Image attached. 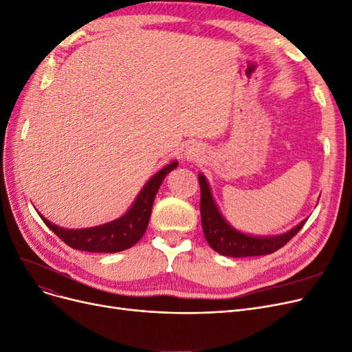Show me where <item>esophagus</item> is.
I'll list each match as a JSON object with an SVG mask.
<instances>
[{"label":"esophagus","instance_id":"34e87169","mask_svg":"<svg viewBox=\"0 0 352 352\" xmlns=\"http://www.w3.org/2000/svg\"><path fill=\"white\" fill-rule=\"evenodd\" d=\"M204 153L203 148L200 145H197V143H192V145H190L186 151V160L187 161H197L199 158H201Z\"/></svg>","mask_w":352,"mask_h":352}]
</instances>
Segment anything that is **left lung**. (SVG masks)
Returning <instances> with one entry per match:
<instances>
[{
  "label": "left lung",
  "mask_w": 352,
  "mask_h": 352,
  "mask_svg": "<svg viewBox=\"0 0 352 352\" xmlns=\"http://www.w3.org/2000/svg\"><path fill=\"white\" fill-rule=\"evenodd\" d=\"M199 183L201 190L200 213L204 238L207 243L210 245V248L220 255L241 258L272 254L287 243L306 223V220H303V222H300L289 232L280 233V235L274 236L246 235V233L233 228L223 217V214L220 213L212 196L210 186L203 174H199Z\"/></svg>",
  "instance_id": "obj_1"
}]
</instances>
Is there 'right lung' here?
<instances>
[{"label": "right lung", "instance_id": "add662e5", "mask_svg": "<svg viewBox=\"0 0 352 352\" xmlns=\"http://www.w3.org/2000/svg\"><path fill=\"white\" fill-rule=\"evenodd\" d=\"M177 165L178 161H173L151 177V179L138 194L133 204L130 206V209L122 217L111 220L109 223L85 229H65L49 222L41 213H38V216L42 217L45 225L52 232H55L58 238H60L74 250L107 254L129 250L139 242L143 233H145L156 192H158L165 177L175 169Z\"/></svg>", "mask_w": 352, "mask_h": 352}]
</instances>
